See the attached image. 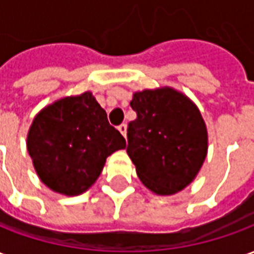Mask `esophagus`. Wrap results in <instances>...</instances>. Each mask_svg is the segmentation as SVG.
Instances as JSON below:
<instances>
[{
	"label": "esophagus",
	"mask_w": 254,
	"mask_h": 254,
	"mask_svg": "<svg viewBox=\"0 0 254 254\" xmlns=\"http://www.w3.org/2000/svg\"><path fill=\"white\" fill-rule=\"evenodd\" d=\"M118 130L121 132V134L124 137H127V124H121V125L118 127Z\"/></svg>",
	"instance_id": "1"
}]
</instances>
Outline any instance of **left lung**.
<instances>
[{
	"label": "left lung",
	"mask_w": 254,
	"mask_h": 254,
	"mask_svg": "<svg viewBox=\"0 0 254 254\" xmlns=\"http://www.w3.org/2000/svg\"><path fill=\"white\" fill-rule=\"evenodd\" d=\"M130 107L137 117L127 125V152L138 178L156 194L182 190L207 156V127L198 109L171 88L136 92Z\"/></svg>",
	"instance_id": "left-lung-1"
}]
</instances>
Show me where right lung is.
I'll use <instances>...</instances> for the list:
<instances>
[{"label":"right lung","instance_id":"1","mask_svg":"<svg viewBox=\"0 0 254 254\" xmlns=\"http://www.w3.org/2000/svg\"><path fill=\"white\" fill-rule=\"evenodd\" d=\"M127 147L91 92L67 96L35 117L27 148L42 182L52 190L76 196L103 170L106 158Z\"/></svg>","mask_w":254,"mask_h":254}]
</instances>
